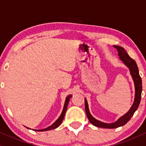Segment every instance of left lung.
<instances>
[{
    "label": "left lung",
    "mask_w": 146,
    "mask_h": 146,
    "mask_svg": "<svg viewBox=\"0 0 146 146\" xmlns=\"http://www.w3.org/2000/svg\"><path fill=\"white\" fill-rule=\"evenodd\" d=\"M113 46L117 49L118 51V55L119 56V59L122 61L126 67L129 69L130 74L131 75L133 81L134 83L135 87V97L134 101L129 111L125 113L124 115L119 118L117 121L112 123H106L102 122V121H98L90 113L89 107H88V101L86 98H85V110L88 117V120L92 125L96 127H100V128L105 129H114L117 128V127L123 126L128 122L133 117L134 112L137 110L138 106H139L140 101H141V96L142 92V82L141 77L139 76V70L137 65V63L133 59H132L131 57L129 56L123 47L119 46Z\"/></svg>",
    "instance_id": "left-lung-1"
}]
</instances>
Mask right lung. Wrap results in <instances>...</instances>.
<instances>
[{
    "label": "right lung",
    "mask_w": 146,
    "mask_h": 146,
    "mask_svg": "<svg viewBox=\"0 0 146 146\" xmlns=\"http://www.w3.org/2000/svg\"><path fill=\"white\" fill-rule=\"evenodd\" d=\"M71 97H72V95L70 94V95L68 96L67 98H66L65 102H64V106H63V109H62V111L61 112V114H60V117H58V119H57L56 121H55L54 123H53V124H52L50 126L48 127L47 128L43 129H39V130L33 129V130H34V131H49V130H52V129H54L57 128V127H58L60 124H61V123L62 122V121H63L64 115H65L66 110H67V109L68 104H69L70 98H71ZM27 129H29V128H28V127H27Z\"/></svg>",
    "instance_id": "1"
}]
</instances>
